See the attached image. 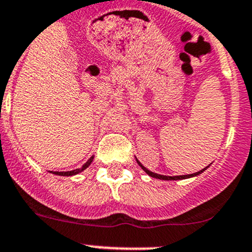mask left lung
I'll use <instances>...</instances> for the list:
<instances>
[{"mask_svg":"<svg viewBox=\"0 0 252 252\" xmlns=\"http://www.w3.org/2000/svg\"><path fill=\"white\" fill-rule=\"evenodd\" d=\"M137 162H138V164H139L140 168L146 172L148 176L153 177V178H158V180H164V181H176V180H185V178H191V177H196V176H198V174H201L203 171H205L206 168H207V167H206V168L201 169L199 172H196V173H192V174H185V176H173V177H171V176H163V174H158V173H154V172L148 171V169H147L146 167H144V165H143L142 163L139 162V160H137Z\"/></svg>","mask_w":252,"mask_h":252,"instance_id":"8db88e82","label":"left lung"}]
</instances>
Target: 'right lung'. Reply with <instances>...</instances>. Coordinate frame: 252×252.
<instances>
[{"instance_id":"obj_1","label":"right lung","mask_w":252,"mask_h":252,"mask_svg":"<svg viewBox=\"0 0 252 252\" xmlns=\"http://www.w3.org/2000/svg\"><path fill=\"white\" fill-rule=\"evenodd\" d=\"M93 158H94V157L90 158V159L88 160V162L85 163V164H84L83 167H81V168L74 169V171H69V172H55V174H58V176H75V174H78V173H80V172H83L84 169H87L88 167H89V165L92 164Z\"/></svg>"}]
</instances>
